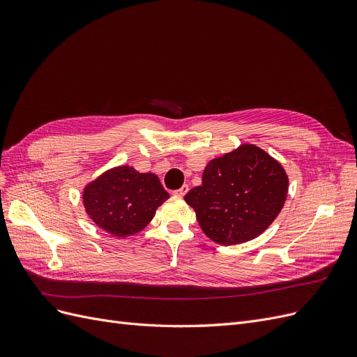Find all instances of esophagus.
Listing matches in <instances>:
<instances>
[{
	"mask_svg": "<svg viewBox=\"0 0 357 357\" xmlns=\"http://www.w3.org/2000/svg\"><path fill=\"white\" fill-rule=\"evenodd\" d=\"M188 190H189V186H188V185H185V186H181L180 189L174 190V192H172V193H174L176 197H185L186 193H188Z\"/></svg>",
	"mask_w": 357,
	"mask_h": 357,
	"instance_id": "1",
	"label": "esophagus"
}]
</instances>
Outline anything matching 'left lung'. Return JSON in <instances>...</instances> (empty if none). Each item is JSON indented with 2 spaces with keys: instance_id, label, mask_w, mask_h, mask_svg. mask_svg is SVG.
<instances>
[{
  "instance_id": "8db88e82",
  "label": "left lung",
  "mask_w": 357,
  "mask_h": 357,
  "mask_svg": "<svg viewBox=\"0 0 357 357\" xmlns=\"http://www.w3.org/2000/svg\"><path fill=\"white\" fill-rule=\"evenodd\" d=\"M287 190L282 164L261 147L241 144L211 159L202 172V185L190 189L185 201L210 240L234 245L268 229L282 211Z\"/></svg>"
}]
</instances>
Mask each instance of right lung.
<instances>
[{"label":"right lung","mask_w":357,"mask_h":357,"mask_svg":"<svg viewBox=\"0 0 357 357\" xmlns=\"http://www.w3.org/2000/svg\"><path fill=\"white\" fill-rule=\"evenodd\" d=\"M82 198L86 214L98 228L126 238L143 231L169 195L152 172L121 165L89 181Z\"/></svg>","instance_id":"1"}]
</instances>
